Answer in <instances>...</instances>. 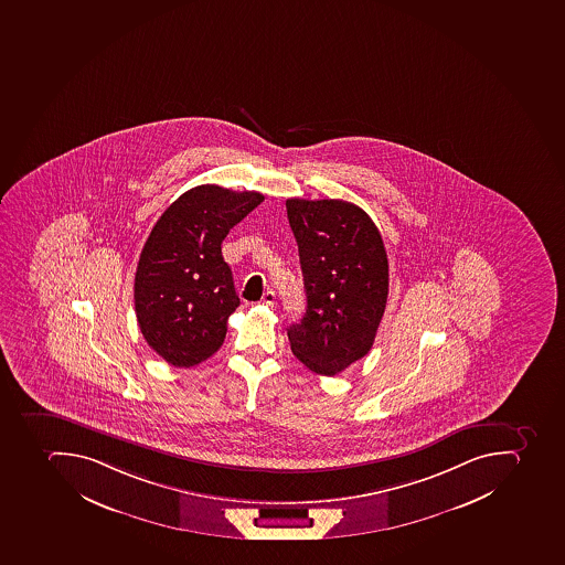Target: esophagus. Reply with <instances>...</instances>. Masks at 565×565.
Listing matches in <instances>:
<instances>
[{
    "label": "esophagus",
    "mask_w": 565,
    "mask_h": 565,
    "mask_svg": "<svg viewBox=\"0 0 565 565\" xmlns=\"http://www.w3.org/2000/svg\"><path fill=\"white\" fill-rule=\"evenodd\" d=\"M263 302L264 305H267V307H273L276 302V294L273 292V290H267L263 296Z\"/></svg>",
    "instance_id": "obj_1"
}]
</instances>
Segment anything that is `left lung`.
I'll return each instance as SVG.
<instances>
[{
    "mask_svg": "<svg viewBox=\"0 0 565 565\" xmlns=\"http://www.w3.org/2000/svg\"><path fill=\"white\" fill-rule=\"evenodd\" d=\"M307 312L290 326V349L321 375L371 351L388 298V257L377 226L354 203L289 199Z\"/></svg>",
    "mask_w": 565,
    "mask_h": 565,
    "instance_id": "left-lung-1",
    "label": "left lung"
}]
</instances>
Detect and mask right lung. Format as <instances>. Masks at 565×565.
Here are the masks:
<instances>
[{"instance_id": "1", "label": "right lung", "mask_w": 565, "mask_h": 565, "mask_svg": "<svg viewBox=\"0 0 565 565\" xmlns=\"http://www.w3.org/2000/svg\"><path fill=\"white\" fill-rule=\"evenodd\" d=\"M264 194L203 184L181 194L145 241L135 276L136 319L150 348L179 369L222 348L239 298L222 243Z\"/></svg>"}]
</instances>
